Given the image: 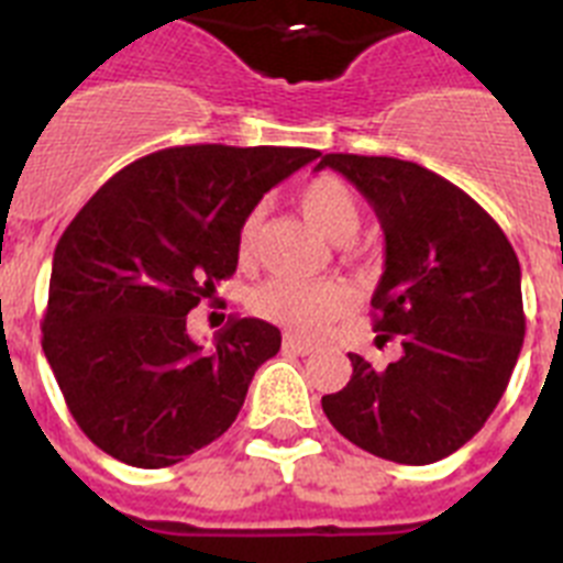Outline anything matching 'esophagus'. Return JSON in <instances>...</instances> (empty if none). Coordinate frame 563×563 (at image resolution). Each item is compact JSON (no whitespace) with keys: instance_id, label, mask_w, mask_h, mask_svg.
<instances>
[{"instance_id":"1","label":"esophagus","mask_w":563,"mask_h":563,"mask_svg":"<svg viewBox=\"0 0 563 563\" xmlns=\"http://www.w3.org/2000/svg\"><path fill=\"white\" fill-rule=\"evenodd\" d=\"M283 351H291V354H297V356H309V354H314V345L306 340H300V336L286 334L283 336Z\"/></svg>"}]
</instances>
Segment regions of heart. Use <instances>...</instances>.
Listing matches in <instances>:
<instances>
[{"label": "heart", "mask_w": 563, "mask_h": 563, "mask_svg": "<svg viewBox=\"0 0 563 563\" xmlns=\"http://www.w3.org/2000/svg\"><path fill=\"white\" fill-rule=\"evenodd\" d=\"M297 207L325 238L336 243L351 241L363 221L360 198L336 175H317L306 180L297 192ZM254 243H257V212L249 214L238 229V257L243 263L252 261ZM249 309L283 329L317 336L351 309V291L340 280L306 283L272 277L249 295Z\"/></svg>", "instance_id": "1"}]
</instances>
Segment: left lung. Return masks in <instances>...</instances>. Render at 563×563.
<instances>
[{"instance_id":"left-lung-1","label":"left lung","mask_w":563,"mask_h":563,"mask_svg":"<svg viewBox=\"0 0 563 563\" xmlns=\"http://www.w3.org/2000/svg\"><path fill=\"white\" fill-rule=\"evenodd\" d=\"M365 195L385 232V272L371 309L402 356L354 374L322 397L329 422L356 448L399 464H430L476 437L505 394L525 342L521 266L476 200L413 161L322 155Z\"/></svg>"}]
</instances>
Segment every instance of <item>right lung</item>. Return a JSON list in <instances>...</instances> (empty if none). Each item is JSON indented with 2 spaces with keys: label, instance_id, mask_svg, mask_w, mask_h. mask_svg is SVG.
<instances>
[{
  "label": "right lung",
  "instance_id": "right-lung-1",
  "mask_svg": "<svg viewBox=\"0 0 563 563\" xmlns=\"http://www.w3.org/2000/svg\"><path fill=\"white\" fill-rule=\"evenodd\" d=\"M317 150L169 146L112 175L58 238L42 349L78 428L133 467L227 433L280 331L232 317L203 349L187 314L238 268V229Z\"/></svg>",
  "mask_w": 563,
  "mask_h": 563
}]
</instances>
